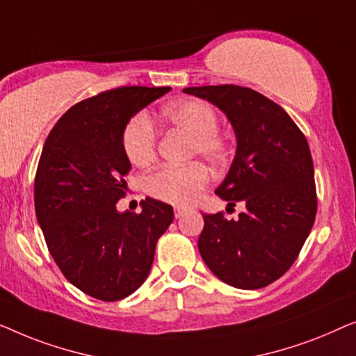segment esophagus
I'll use <instances>...</instances> for the list:
<instances>
[{"label":"esophagus","mask_w":356,"mask_h":356,"mask_svg":"<svg viewBox=\"0 0 356 356\" xmlns=\"http://www.w3.org/2000/svg\"><path fill=\"white\" fill-rule=\"evenodd\" d=\"M185 211H187V209H185V208L176 207V208H174V216H176V218H180V216H182V214H184Z\"/></svg>","instance_id":"34e87169"}]
</instances>
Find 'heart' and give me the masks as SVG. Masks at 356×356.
I'll list each match as a JSON object with an SVG mask.
<instances>
[{"label": "heart", "mask_w": 356, "mask_h": 356, "mask_svg": "<svg viewBox=\"0 0 356 356\" xmlns=\"http://www.w3.org/2000/svg\"><path fill=\"white\" fill-rule=\"evenodd\" d=\"M164 119L174 127L192 135L190 153L200 154L211 164H222L229 156V143L219 132V116L211 104L203 99H184L164 109ZM158 134L152 119L138 113L127 122L122 132V147L129 161L147 166L156 156ZM209 182L204 164L195 161L185 166H163L145 179V188L152 197L172 204H190L200 197Z\"/></svg>", "instance_id": "b5f03b06"}]
</instances>
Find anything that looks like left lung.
I'll return each instance as SVG.
<instances>
[{"label": "left lung", "mask_w": 356, "mask_h": 356, "mask_svg": "<svg viewBox=\"0 0 356 356\" xmlns=\"http://www.w3.org/2000/svg\"><path fill=\"white\" fill-rule=\"evenodd\" d=\"M226 114L237 152L216 195L238 219L203 214L198 250L211 273L232 287L254 290L284 276L316 218V185L307 138L292 118L264 95L238 85L184 88Z\"/></svg>", "instance_id": "8db88e82"}]
</instances>
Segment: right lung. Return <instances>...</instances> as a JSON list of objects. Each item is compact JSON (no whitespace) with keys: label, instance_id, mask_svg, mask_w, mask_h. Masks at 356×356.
<instances>
[{"label":"right lung","instance_id":"1","mask_svg":"<svg viewBox=\"0 0 356 356\" xmlns=\"http://www.w3.org/2000/svg\"><path fill=\"white\" fill-rule=\"evenodd\" d=\"M171 87H119L74 104L54 124L35 176V213L48 250L69 282L116 302L148 277L154 248L174 219L171 204L145 198L142 213H119L130 161L122 132L130 118Z\"/></svg>","mask_w":356,"mask_h":356}]
</instances>
